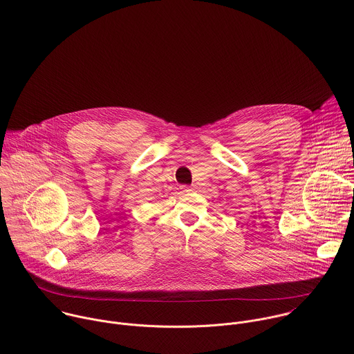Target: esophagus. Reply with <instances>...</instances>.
<instances>
[{"instance_id":"1","label":"esophagus","mask_w":354,"mask_h":354,"mask_svg":"<svg viewBox=\"0 0 354 354\" xmlns=\"http://www.w3.org/2000/svg\"><path fill=\"white\" fill-rule=\"evenodd\" d=\"M185 190H186V192H189V190H190V189H189V187H185Z\"/></svg>"}]
</instances>
